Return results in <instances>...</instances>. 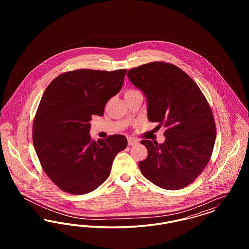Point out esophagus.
<instances>
[{
    "label": "esophagus",
    "instance_id": "obj_1",
    "mask_svg": "<svg viewBox=\"0 0 249 249\" xmlns=\"http://www.w3.org/2000/svg\"><path fill=\"white\" fill-rule=\"evenodd\" d=\"M138 140L137 139H135V138H132V137H129L128 138V144L129 145H135V144H137L138 143Z\"/></svg>",
    "mask_w": 249,
    "mask_h": 249
}]
</instances>
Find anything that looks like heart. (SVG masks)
Returning <instances> with one entry per match:
<instances>
[{"label": "heart", "mask_w": 249, "mask_h": 249, "mask_svg": "<svg viewBox=\"0 0 249 249\" xmlns=\"http://www.w3.org/2000/svg\"><path fill=\"white\" fill-rule=\"evenodd\" d=\"M136 91H137V90H131V89H130V90H127V91L125 92V95L130 94V93H133V92H136Z\"/></svg>", "instance_id": "b5f03b06"}]
</instances>
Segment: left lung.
Instances as JSON below:
<instances>
[{
    "label": "left lung",
    "instance_id": "8db88e82",
    "mask_svg": "<svg viewBox=\"0 0 249 249\" xmlns=\"http://www.w3.org/2000/svg\"><path fill=\"white\" fill-rule=\"evenodd\" d=\"M146 98L147 119L165 127L162 143L142 140L148 155L139 162L142 176L165 190L192 183L207 165L215 141L213 114L204 95L178 66L160 61L127 72Z\"/></svg>",
    "mask_w": 249,
    "mask_h": 249
}]
</instances>
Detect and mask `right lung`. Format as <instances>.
I'll list each match as a JSON object with an SVG mask.
<instances>
[{"mask_svg": "<svg viewBox=\"0 0 249 249\" xmlns=\"http://www.w3.org/2000/svg\"><path fill=\"white\" fill-rule=\"evenodd\" d=\"M127 70L80 69L59 74L41 99L33 141L45 173L60 190L91 192L107 180L116 155L127 147L124 135L92 140V116L102 117L107 102L122 88Z\"/></svg>", "mask_w": 249, "mask_h": 249, "instance_id": "right-lung-1", "label": "right lung"}]
</instances>
